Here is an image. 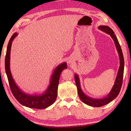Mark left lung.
I'll use <instances>...</instances> for the list:
<instances>
[{
  "mask_svg": "<svg viewBox=\"0 0 131 131\" xmlns=\"http://www.w3.org/2000/svg\"><path fill=\"white\" fill-rule=\"evenodd\" d=\"M99 29L100 30H101V31L106 32V34H109L111 36V37L112 38L114 41L116 48L117 49L119 54V59H120V66H119L118 74L116 78L115 83L114 84L110 92L108 94V95L106 97L100 99H93L90 97L86 96L83 92L81 87H80V80L78 75L77 74H75V80L78 92V94L80 99H81L82 101L84 104L93 107H101L102 106H104L108 104L111 101H112L114 99H115L118 96L119 92H120L122 85V82H123L124 66V61L123 53H122L121 46L119 43L117 38H116L114 34V32L113 31V30L110 27L107 26H100L99 27Z\"/></svg>",
  "mask_w": 131,
  "mask_h": 131,
  "instance_id": "8db88e82",
  "label": "left lung"
}]
</instances>
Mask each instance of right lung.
<instances>
[{"mask_svg": "<svg viewBox=\"0 0 131 131\" xmlns=\"http://www.w3.org/2000/svg\"><path fill=\"white\" fill-rule=\"evenodd\" d=\"M17 35V33H14L10 39L7 46L5 59V73L8 78L11 92L16 99L21 105L25 106L37 108V109L46 108L52 105L56 101L57 95V89L60 74L63 69L67 68V64L66 62H63L56 68L51 77L50 84L44 93L39 94V95H37V94L31 95V94L25 93L22 91L16 85L10 70L11 46H12V41Z\"/></svg>", "mask_w": 131, "mask_h": 131, "instance_id": "right-lung-1", "label": "right lung"}]
</instances>
